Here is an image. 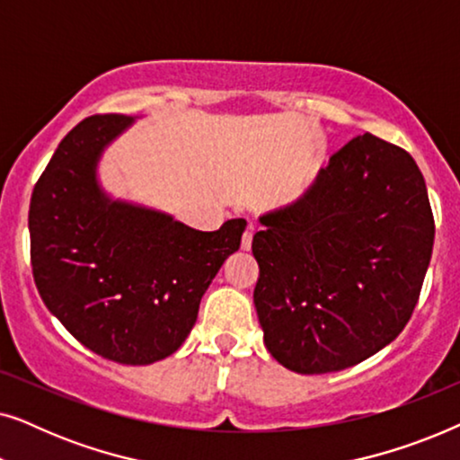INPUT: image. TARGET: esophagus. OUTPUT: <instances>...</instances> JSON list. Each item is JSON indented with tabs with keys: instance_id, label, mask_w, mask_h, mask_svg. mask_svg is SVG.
Instances as JSON below:
<instances>
[{
	"instance_id": "esophagus-1",
	"label": "esophagus",
	"mask_w": 460,
	"mask_h": 460,
	"mask_svg": "<svg viewBox=\"0 0 460 460\" xmlns=\"http://www.w3.org/2000/svg\"><path fill=\"white\" fill-rule=\"evenodd\" d=\"M251 243H253V232L247 230V232H244V234H243V241H241L243 251H249V249H251Z\"/></svg>"
}]
</instances>
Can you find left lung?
I'll return each mask as SVG.
<instances>
[{
    "label": "left lung",
    "mask_w": 460,
    "mask_h": 460,
    "mask_svg": "<svg viewBox=\"0 0 460 460\" xmlns=\"http://www.w3.org/2000/svg\"><path fill=\"white\" fill-rule=\"evenodd\" d=\"M260 224L253 304L274 360L299 375L335 373L400 335L436 234L423 173L406 150L354 137Z\"/></svg>",
    "instance_id": "obj_1"
}]
</instances>
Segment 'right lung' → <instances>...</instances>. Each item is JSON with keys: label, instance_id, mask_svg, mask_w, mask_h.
Segmentation results:
<instances>
[{"label": "right lung", "instance_id": "1", "mask_svg": "<svg viewBox=\"0 0 460 460\" xmlns=\"http://www.w3.org/2000/svg\"><path fill=\"white\" fill-rule=\"evenodd\" d=\"M134 117L96 115L58 144L31 197V263L43 304L71 335L119 364H153L190 335L211 280L247 222L200 232L169 213L112 199L104 150Z\"/></svg>", "mask_w": 460, "mask_h": 460}]
</instances>
